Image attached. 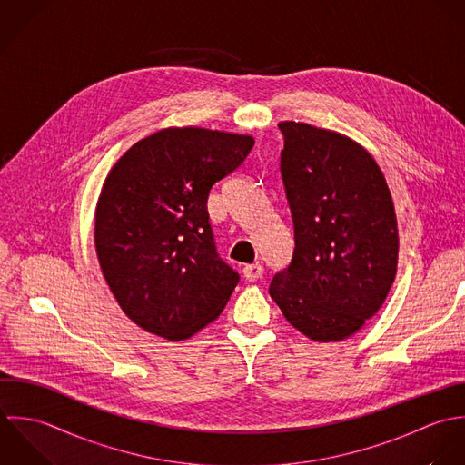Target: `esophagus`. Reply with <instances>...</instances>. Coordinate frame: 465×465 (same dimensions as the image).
Wrapping results in <instances>:
<instances>
[{
    "label": "esophagus",
    "mask_w": 465,
    "mask_h": 465,
    "mask_svg": "<svg viewBox=\"0 0 465 465\" xmlns=\"http://www.w3.org/2000/svg\"><path fill=\"white\" fill-rule=\"evenodd\" d=\"M242 273L248 282H257L264 275V268H262V264H248V266H244Z\"/></svg>",
    "instance_id": "esophagus-1"
}]
</instances>
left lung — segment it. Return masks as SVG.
<instances>
[{
  "mask_svg": "<svg viewBox=\"0 0 465 465\" xmlns=\"http://www.w3.org/2000/svg\"><path fill=\"white\" fill-rule=\"evenodd\" d=\"M279 129L294 252L270 294L307 338L341 341L379 311L395 279L391 195L379 165L351 138L302 122Z\"/></svg>",
  "mask_w": 465,
  "mask_h": 465,
  "instance_id": "obj_1",
  "label": "left lung"
}]
</instances>
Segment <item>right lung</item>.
<instances>
[{
  "label": "right lung",
  "mask_w": 465,
  "mask_h": 465,
  "mask_svg": "<svg viewBox=\"0 0 465 465\" xmlns=\"http://www.w3.org/2000/svg\"><path fill=\"white\" fill-rule=\"evenodd\" d=\"M252 136L169 127L134 143L111 169L94 213V246L122 311L180 341L215 320L239 273L217 253L212 186L242 165Z\"/></svg>",
  "instance_id": "obj_1"
}]
</instances>
